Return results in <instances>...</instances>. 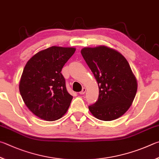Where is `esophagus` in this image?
Here are the masks:
<instances>
[{
  "instance_id": "34e87169",
  "label": "esophagus",
  "mask_w": 159,
  "mask_h": 159,
  "mask_svg": "<svg viewBox=\"0 0 159 159\" xmlns=\"http://www.w3.org/2000/svg\"><path fill=\"white\" fill-rule=\"evenodd\" d=\"M86 91H87V89H86V88H82V90L80 91V94H81V95H83V94H84L86 93Z\"/></svg>"
}]
</instances>
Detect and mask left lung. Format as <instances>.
Returning a JSON list of instances; mask_svg holds the SVG:
<instances>
[{
    "mask_svg": "<svg viewBox=\"0 0 159 159\" xmlns=\"http://www.w3.org/2000/svg\"><path fill=\"white\" fill-rule=\"evenodd\" d=\"M81 54L99 88L98 101L89 110L102 121L120 117L131 106L138 89L129 62L120 52L105 45L84 47Z\"/></svg>",
    "mask_w": 159,
    "mask_h": 159,
    "instance_id": "obj_1",
    "label": "left lung"
}]
</instances>
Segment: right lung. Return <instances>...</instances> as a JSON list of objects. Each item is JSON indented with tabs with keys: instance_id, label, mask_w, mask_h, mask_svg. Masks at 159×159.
<instances>
[{
	"instance_id": "add662e5",
	"label": "right lung",
	"mask_w": 159,
	"mask_h": 159,
	"mask_svg": "<svg viewBox=\"0 0 159 159\" xmlns=\"http://www.w3.org/2000/svg\"><path fill=\"white\" fill-rule=\"evenodd\" d=\"M75 50L52 46L38 52L26 63L19 92L26 107L38 117L56 121L68 111L72 96L67 91L61 72Z\"/></svg>"
}]
</instances>
